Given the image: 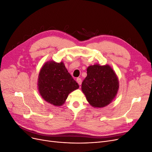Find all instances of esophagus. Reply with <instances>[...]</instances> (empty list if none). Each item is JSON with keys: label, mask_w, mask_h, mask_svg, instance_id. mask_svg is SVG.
Returning <instances> with one entry per match:
<instances>
[{"label": "esophagus", "mask_w": 152, "mask_h": 152, "mask_svg": "<svg viewBox=\"0 0 152 152\" xmlns=\"http://www.w3.org/2000/svg\"><path fill=\"white\" fill-rule=\"evenodd\" d=\"M76 81H77V83H78V85H81L82 81H81V78H77V79H76Z\"/></svg>", "instance_id": "1"}]
</instances>
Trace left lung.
<instances>
[{
	"label": "left lung",
	"instance_id": "left-lung-1",
	"mask_svg": "<svg viewBox=\"0 0 152 152\" xmlns=\"http://www.w3.org/2000/svg\"><path fill=\"white\" fill-rule=\"evenodd\" d=\"M119 81L115 72L108 65L94 64L87 68V76L81 89L88 103L94 108H103L115 98Z\"/></svg>",
	"mask_w": 152,
	"mask_h": 152
}]
</instances>
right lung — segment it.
Masks as SVG:
<instances>
[{"mask_svg": "<svg viewBox=\"0 0 152 152\" xmlns=\"http://www.w3.org/2000/svg\"><path fill=\"white\" fill-rule=\"evenodd\" d=\"M38 90L48 103L63 105L70 93L79 88V85L67 71L63 62H46L39 72Z\"/></svg>", "mask_w": 152, "mask_h": 152, "instance_id": "1", "label": "right lung"}]
</instances>
